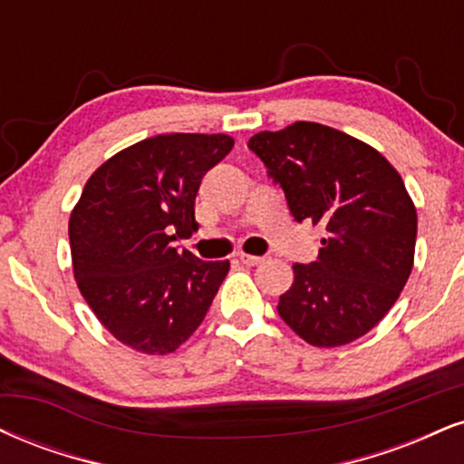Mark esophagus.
Segmentation results:
<instances>
[{
  "mask_svg": "<svg viewBox=\"0 0 464 464\" xmlns=\"http://www.w3.org/2000/svg\"><path fill=\"white\" fill-rule=\"evenodd\" d=\"M237 256H239V261H242V264H246V266H256V264H261V261H264V256L246 255V253H242V255H237Z\"/></svg>",
  "mask_w": 464,
  "mask_h": 464,
  "instance_id": "esophagus-1",
  "label": "esophagus"
}]
</instances>
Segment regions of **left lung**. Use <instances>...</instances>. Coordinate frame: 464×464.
Here are the masks:
<instances>
[{
	"label": "left lung",
	"mask_w": 464,
	"mask_h": 464,
	"mask_svg": "<svg viewBox=\"0 0 464 464\" xmlns=\"http://www.w3.org/2000/svg\"><path fill=\"white\" fill-rule=\"evenodd\" d=\"M298 222L324 227L320 256L294 264L278 315L306 343L337 348L389 314L415 261L417 209L400 172L359 138L298 121L248 140Z\"/></svg>",
	"instance_id": "1"
}]
</instances>
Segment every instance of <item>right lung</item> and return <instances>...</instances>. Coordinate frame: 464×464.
<instances>
[{
	"label": "right lung",
	"mask_w": 464,
	"mask_h": 464,
	"mask_svg": "<svg viewBox=\"0 0 464 464\" xmlns=\"http://www.w3.org/2000/svg\"><path fill=\"white\" fill-rule=\"evenodd\" d=\"M227 133H161L92 172L69 218L72 275L97 320L127 348L170 354L208 315L231 264L172 246L198 228L205 172L233 149Z\"/></svg>",
	"instance_id": "add662e5"
}]
</instances>
